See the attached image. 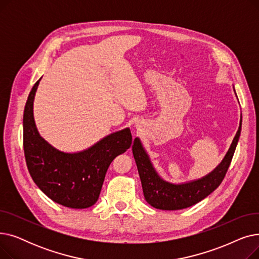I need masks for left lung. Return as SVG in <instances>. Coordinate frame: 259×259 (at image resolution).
Wrapping results in <instances>:
<instances>
[{"mask_svg": "<svg viewBox=\"0 0 259 259\" xmlns=\"http://www.w3.org/2000/svg\"><path fill=\"white\" fill-rule=\"evenodd\" d=\"M240 131L241 117L236 135L221 164L212 172L199 180L179 185L171 184L160 178L145 151L141 140L139 138L135 139L132 146V152L138 166L146 201L153 208L171 211L191 207L207 197L222 184L225 179V175L235 152L240 137Z\"/></svg>", "mask_w": 259, "mask_h": 259, "instance_id": "obj_1", "label": "left lung"}]
</instances>
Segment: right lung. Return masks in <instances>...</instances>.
<instances>
[{
	"label": "right lung",
	"mask_w": 259,
	"mask_h": 259,
	"mask_svg": "<svg viewBox=\"0 0 259 259\" xmlns=\"http://www.w3.org/2000/svg\"><path fill=\"white\" fill-rule=\"evenodd\" d=\"M40 78L32 87L23 116L26 164L35 185L50 199L72 209H85L99 199L111 161L132 144L129 128L107 135L86 150L66 153L40 137L33 117V101Z\"/></svg>",
	"instance_id": "right-lung-1"
}]
</instances>
